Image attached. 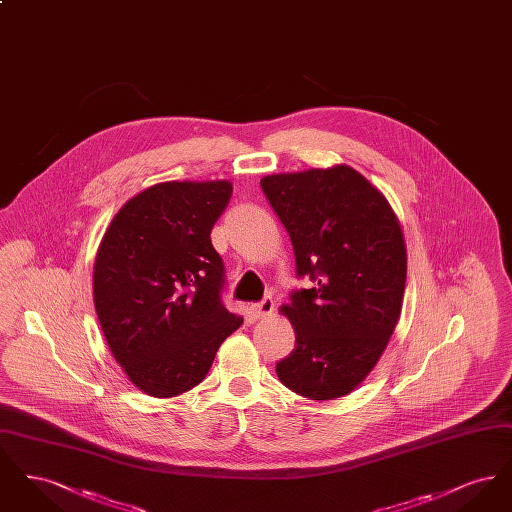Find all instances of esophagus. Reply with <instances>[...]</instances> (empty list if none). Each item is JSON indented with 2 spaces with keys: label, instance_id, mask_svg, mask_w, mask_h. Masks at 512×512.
<instances>
[{
  "label": "esophagus",
  "instance_id": "34e87169",
  "mask_svg": "<svg viewBox=\"0 0 512 512\" xmlns=\"http://www.w3.org/2000/svg\"><path fill=\"white\" fill-rule=\"evenodd\" d=\"M274 311V301L272 297H265L261 303H251L249 305V315L253 318H263L272 315Z\"/></svg>",
  "mask_w": 512,
  "mask_h": 512
}]
</instances>
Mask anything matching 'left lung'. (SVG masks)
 <instances>
[{"label": "left lung", "instance_id": "1", "mask_svg": "<svg viewBox=\"0 0 512 512\" xmlns=\"http://www.w3.org/2000/svg\"><path fill=\"white\" fill-rule=\"evenodd\" d=\"M261 188L290 234L297 278L313 282L282 307L295 349L276 374L315 401L347 395L378 363L399 320L407 280L399 220L347 165L272 174Z\"/></svg>", "mask_w": 512, "mask_h": 512}]
</instances>
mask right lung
<instances>
[{"mask_svg": "<svg viewBox=\"0 0 512 512\" xmlns=\"http://www.w3.org/2000/svg\"><path fill=\"white\" fill-rule=\"evenodd\" d=\"M232 184L163 182L124 203L94 265V303L115 361L151 397L192 390L244 318L222 303L211 230Z\"/></svg>", "mask_w": 512, "mask_h": 512, "instance_id": "add662e5", "label": "right lung"}]
</instances>
